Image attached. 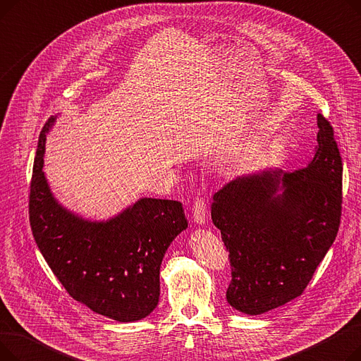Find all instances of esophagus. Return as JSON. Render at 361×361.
Wrapping results in <instances>:
<instances>
[{"label":"esophagus","mask_w":361,"mask_h":361,"mask_svg":"<svg viewBox=\"0 0 361 361\" xmlns=\"http://www.w3.org/2000/svg\"><path fill=\"white\" fill-rule=\"evenodd\" d=\"M193 219L196 224H204L206 219V202L202 197H197L193 204Z\"/></svg>","instance_id":"34e87169"}]
</instances>
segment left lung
Returning a JSON list of instances; mask_svg holds the SVG:
<instances>
[{
	"label": "left lung",
	"instance_id": "1",
	"mask_svg": "<svg viewBox=\"0 0 361 361\" xmlns=\"http://www.w3.org/2000/svg\"><path fill=\"white\" fill-rule=\"evenodd\" d=\"M306 168L241 176L214 195L212 222L230 253L226 301L262 314L302 294L332 245L343 209V159L334 127L317 114Z\"/></svg>",
	"mask_w": 361,
	"mask_h": 361
}]
</instances>
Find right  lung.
Returning <instances> with one entry per match:
<instances>
[{"mask_svg": "<svg viewBox=\"0 0 361 361\" xmlns=\"http://www.w3.org/2000/svg\"><path fill=\"white\" fill-rule=\"evenodd\" d=\"M39 136L29 195L33 238L66 291L90 310L118 322L154 312L159 269L173 240L187 228L177 200L143 197L108 221L92 222L56 202L44 174L47 133Z\"/></svg>", "mask_w": 361, "mask_h": 361, "instance_id": "1", "label": "right lung"}]
</instances>
